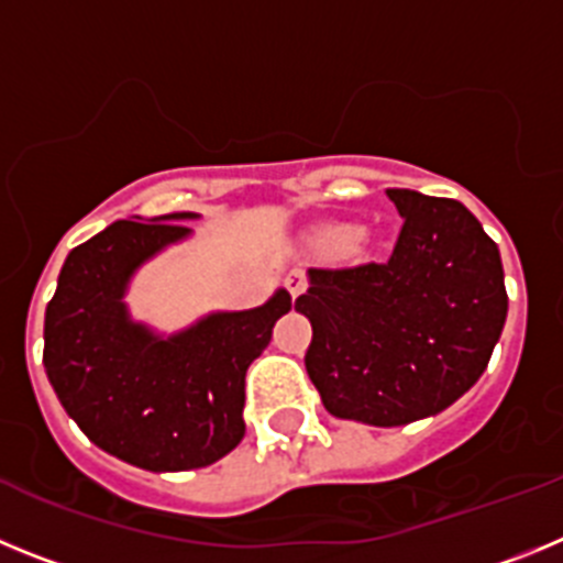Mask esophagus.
Instances as JSON below:
<instances>
[{
    "instance_id": "obj_1",
    "label": "esophagus",
    "mask_w": 563,
    "mask_h": 563,
    "mask_svg": "<svg viewBox=\"0 0 563 563\" xmlns=\"http://www.w3.org/2000/svg\"><path fill=\"white\" fill-rule=\"evenodd\" d=\"M285 287H287V292H290L292 298H298V296H301V292L307 290V278H305V273H298V271L287 273V278H285Z\"/></svg>"
}]
</instances>
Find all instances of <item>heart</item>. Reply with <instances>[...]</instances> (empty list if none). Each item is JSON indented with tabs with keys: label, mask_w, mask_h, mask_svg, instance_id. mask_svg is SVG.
<instances>
[{
	"label": "heart",
	"mask_w": 563,
	"mask_h": 563,
	"mask_svg": "<svg viewBox=\"0 0 563 563\" xmlns=\"http://www.w3.org/2000/svg\"><path fill=\"white\" fill-rule=\"evenodd\" d=\"M357 231L352 225H330L324 228V233H321V242H324L327 247H350L352 242H355Z\"/></svg>",
	"instance_id": "heart-1"
}]
</instances>
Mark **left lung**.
I'll return each instance as SVG.
<instances>
[{
	"label": "left lung",
	"mask_w": 563,
	"mask_h": 563,
	"mask_svg": "<svg viewBox=\"0 0 563 563\" xmlns=\"http://www.w3.org/2000/svg\"><path fill=\"white\" fill-rule=\"evenodd\" d=\"M402 217L386 262L310 267L296 310L324 409L395 429L440 415L487 369L507 318L499 247L462 202L389 188Z\"/></svg>",
	"instance_id": "obj_1"
}]
</instances>
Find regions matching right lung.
Listing matches in <instances>:
<instances>
[{
    "mask_svg": "<svg viewBox=\"0 0 563 563\" xmlns=\"http://www.w3.org/2000/svg\"><path fill=\"white\" fill-rule=\"evenodd\" d=\"M183 220L197 213L118 220L73 247L44 312V369L64 411L98 449L154 474L206 467L242 442L245 372L292 307L278 290L168 338L132 321L134 271L191 233Z\"/></svg>",
    "mask_w": 563,
    "mask_h": 563,
    "instance_id": "add662e5",
    "label": "right lung"
}]
</instances>
